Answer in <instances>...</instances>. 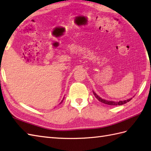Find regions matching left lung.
Returning <instances> with one entry per match:
<instances>
[{
	"mask_svg": "<svg viewBox=\"0 0 151 151\" xmlns=\"http://www.w3.org/2000/svg\"><path fill=\"white\" fill-rule=\"evenodd\" d=\"M93 95H95V97L98 99V101H99L100 102H102V103L106 104H108V105H112V106H117V105H122V104H124L125 103H127V102H129L132 98L129 99H127V100H125V101H119V102H115V101H106V100H104V99L101 98L100 97H99V96L95 93L93 91Z\"/></svg>",
	"mask_w": 151,
	"mask_h": 151,
	"instance_id": "left-lung-1",
	"label": "left lung"
}]
</instances>
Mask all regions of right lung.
Returning <instances> with one entry per match:
<instances>
[{
	"mask_svg": "<svg viewBox=\"0 0 151 151\" xmlns=\"http://www.w3.org/2000/svg\"><path fill=\"white\" fill-rule=\"evenodd\" d=\"M60 104H61V103H60Z\"/></svg>",
	"mask_w": 151,
	"mask_h": 151,
	"instance_id": "obj_1",
	"label": "right lung"
}]
</instances>
